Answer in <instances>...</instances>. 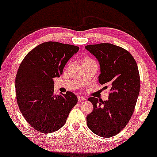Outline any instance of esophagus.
<instances>
[{"label": "esophagus", "mask_w": 157, "mask_h": 157, "mask_svg": "<svg viewBox=\"0 0 157 157\" xmlns=\"http://www.w3.org/2000/svg\"><path fill=\"white\" fill-rule=\"evenodd\" d=\"M78 101L79 102H82V101H86V98L84 97V96H79L78 97Z\"/></svg>", "instance_id": "1"}]
</instances>
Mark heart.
Instances as JSON below:
<instances>
[{
  "label": "heart",
  "mask_w": 157,
  "mask_h": 157,
  "mask_svg": "<svg viewBox=\"0 0 157 157\" xmlns=\"http://www.w3.org/2000/svg\"><path fill=\"white\" fill-rule=\"evenodd\" d=\"M84 61H91V60H90V59H85Z\"/></svg>",
  "instance_id": "heart-1"
}]
</instances>
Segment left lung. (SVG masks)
Wrapping results in <instances>:
<instances>
[{
  "mask_svg": "<svg viewBox=\"0 0 157 157\" xmlns=\"http://www.w3.org/2000/svg\"><path fill=\"white\" fill-rule=\"evenodd\" d=\"M85 48L99 62V83L110 87L107 101L88 98L94 108L86 117L87 125L96 135L112 137L125 128L134 113L140 88L137 63L128 51L109 43L90 44Z\"/></svg>",
  "mask_w": 157,
  "mask_h": 157,
  "instance_id": "1",
  "label": "left lung"
}]
</instances>
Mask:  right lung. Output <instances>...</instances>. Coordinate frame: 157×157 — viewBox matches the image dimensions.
<instances>
[{"label": "right lung", "instance_id": "obj_1", "mask_svg": "<svg viewBox=\"0 0 157 157\" xmlns=\"http://www.w3.org/2000/svg\"><path fill=\"white\" fill-rule=\"evenodd\" d=\"M78 51L77 46L46 42L29 52L20 64L15 78L17 102L26 121L37 131H57L78 102L71 92L55 94L53 78L60 77Z\"/></svg>", "mask_w": 157, "mask_h": 157}]
</instances>
